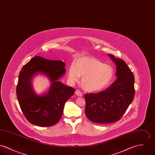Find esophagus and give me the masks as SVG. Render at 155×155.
Returning <instances> with one entry per match:
<instances>
[{
    "mask_svg": "<svg viewBox=\"0 0 155 155\" xmlns=\"http://www.w3.org/2000/svg\"><path fill=\"white\" fill-rule=\"evenodd\" d=\"M75 94L77 95V96H79V97H82V96H83L82 92H81V91H80L79 90H77L75 91Z\"/></svg>",
    "mask_w": 155,
    "mask_h": 155,
    "instance_id": "1",
    "label": "esophagus"
}]
</instances>
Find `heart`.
<instances>
[{
	"label": "heart",
	"mask_w": 155,
	"mask_h": 155,
	"mask_svg": "<svg viewBox=\"0 0 155 155\" xmlns=\"http://www.w3.org/2000/svg\"><path fill=\"white\" fill-rule=\"evenodd\" d=\"M114 69L110 65L91 56L77 59L69 67V79L74 82L81 79L82 88L88 92H97L109 86L114 77Z\"/></svg>",
	"instance_id": "obj_1"
}]
</instances>
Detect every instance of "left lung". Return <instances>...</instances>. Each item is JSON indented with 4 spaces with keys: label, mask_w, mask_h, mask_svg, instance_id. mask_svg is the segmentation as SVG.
<instances>
[{
    "label": "left lung",
    "mask_w": 155,
    "mask_h": 155,
    "mask_svg": "<svg viewBox=\"0 0 155 155\" xmlns=\"http://www.w3.org/2000/svg\"><path fill=\"white\" fill-rule=\"evenodd\" d=\"M117 65L118 77L105 90L85 94V114L89 120L99 124H109L120 120L133 102L134 77L124 60L109 54Z\"/></svg>",
    "instance_id": "obj_1"
}]
</instances>
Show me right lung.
<instances>
[{"instance_id":"right-lung-1","label":"right lung","mask_w":155,"mask_h":155,"mask_svg":"<svg viewBox=\"0 0 155 155\" xmlns=\"http://www.w3.org/2000/svg\"><path fill=\"white\" fill-rule=\"evenodd\" d=\"M64 62L51 61L36 56L25 64L19 72L17 96L26 119L39 127H51L60 120L65 103L74 94L75 89L58 80L66 69ZM38 73L48 76L52 84L48 92L38 96L32 90L31 81Z\"/></svg>"}]
</instances>
